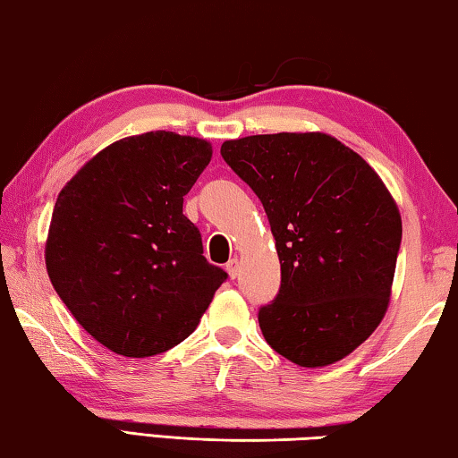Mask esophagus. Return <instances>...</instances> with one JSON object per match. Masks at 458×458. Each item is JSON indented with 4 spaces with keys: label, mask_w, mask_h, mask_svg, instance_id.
<instances>
[{
    "label": "esophagus",
    "mask_w": 458,
    "mask_h": 458,
    "mask_svg": "<svg viewBox=\"0 0 458 458\" xmlns=\"http://www.w3.org/2000/svg\"><path fill=\"white\" fill-rule=\"evenodd\" d=\"M226 270H228V275H230V278H236L238 275H240V265H238V259H232L228 265H226Z\"/></svg>",
    "instance_id": "34e87169"
}]
</instances>
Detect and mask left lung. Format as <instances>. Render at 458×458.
I'll list each match as a JSON object with an SVG mask.
<instances>
[{
	"label": "left lung",
	"instance_id": "8db88e82",
	"mask_svg": "<svg viewBox=\"0 0 458 458\" xmlns=\"http://www.w3.org/2000/svg\"><path fill=\"white\" fill-rule=\"evenodd\" d=\"M222 157L265 206L281 291L259 311L267 344L301 368L344 360L382 323L402 218L361 155L321 131L228 139Z\"/></svg>",
	"mask_w": 458,
	"mask_h": 458
}]
</instances>
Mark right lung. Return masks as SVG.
<instances>
[{"mask_svg":"<svg viewBox=\"0 0 458 458\" xmlns=\"http://www.w3.org/2000/svg\"><path fill=\"white\" fill-rule=\"evenodd\" d=\"M210 159L206 139L149 131L105 147L58 193L46 270L74 319L111 352L172 350L226 281L183 216V196Z\"/></svg>","mask_w":458,"mask_h":458,"instance_id":"1","label":"right lung"}]
</instances>
